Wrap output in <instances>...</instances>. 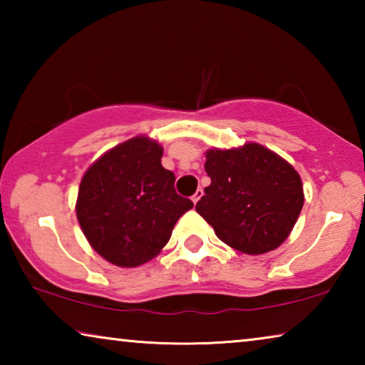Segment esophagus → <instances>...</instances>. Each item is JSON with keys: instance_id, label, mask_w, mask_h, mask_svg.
<instances>
[{"instance_id": "obj_1", "label": "esophagus", "mask_w": 365, "mask_h": 365, "mask_svg": "<svg viewBox=\"0 0 365 365\" xmlns=\"http://www.w3.org/2000/svg\"><path fill=\"white\" fill-rule=\"evenodd\" d=\"M201 196H202V190H201V188H197V190L195 191V195L191 196V201H193L195 205H196V202L200 201V197H201Z\"/></svg>"}]
</instances>
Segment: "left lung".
Wrapping results in <instances>:
<instances>
[{"label":"left lung","instance_id":"8db88e82","mask_svg":"<svg viewBox=\"0 0 365 365\" xmlns=\"http://www.w3.org/2000/svg\"><path fill=\"white\" fill-rule=\"evenodd\" d=\"M211 185L196 202L197 214L225 245L245 255H264L288 238L304 205L298 172L262 145L209 150Z\"/></svg>","mask_w":365,"mask_h":365}]
</instances>
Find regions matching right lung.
<instances>
[{
  "instance_id": "obj_1",
  "label": "right lung",
  "mask_w": 365,
  "mask_h": 365,
  "mask_svg": "<svg viewBox=\"0 0 365 365\" xmlns=\"http://www.w3.org/2000/svg\"><path fill=\"white\" fill-rule=\"evenodd\" d=\"M163 146L135 137L90 165L80 182L76 212L98 255L119 267L158 256L177 220L193 207L177 195L175 175L160 164Z\"/></svg>"
}]
</instances>
